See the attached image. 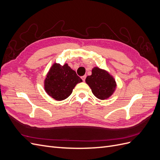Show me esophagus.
Returning <instances> with one entry per match:
<instances>
[{
	"mask_svg": "<svg viewBox=\"0 0 160 160\" xmlns=\"http://www.w3.org/2000/svg\"><path fill=\"white\" fill-rule=\"evenodd\" d=\"M81 79H82V80H83V81H85V79H86V75L82 76V77H81Z\"/></svg>",
	"mask_w": 160,
	"mask_h": 160,
	"instance_id": "34e87169",
	"label": "esophagus"
}]
</instances>
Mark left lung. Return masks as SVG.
Listing matches in <instances>:
<instances>
[{"label":"left lung","mask_w":160,"mask_h":160,"mask_svg":"<svg viewBox=\"0 0 160 160\" xmlns=\"http://www.w3.org/2000/svg\"><path fill=\"white\" fill-rule=\"evenodd\" d=\"M85 81L90 87L93 95L101 100L109 98L116 88V83L113 77L106 71L98 67H94L92 69L91 75L87 77Z\"/></svg>","instance_id":"8db88e82"}]
</instances>
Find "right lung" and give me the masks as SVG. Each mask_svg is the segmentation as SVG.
I'll list each match as a JSON object with an SVG mask.
<instances>
[{
    "label": "right lung",
    "instance_id": "obj_1",
    "mask_svg": "<svg viewBox=\"0 0 160 160\" xmlns=\"http://www.w3.org/2000/svg\"><path fill=\"white\" fill-rule=\"evenodd\" d=\"M76 72L67 63H55L47 75L45 89L47 94L57 101L67 99L72 93L75 85L82 82Z\"/></svg>",
    "mask_w": 160,
    "mask_h": 160
}]
</instances>
